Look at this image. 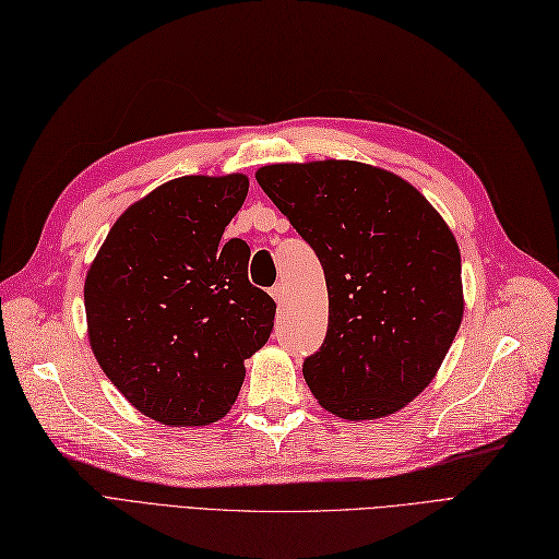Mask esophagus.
Masks as SVG:
<instances>
[{"label":"esophagus","instance_id":"esophagus-1","mask_svg":"<svg viewBox=\"0 0 559 559\" xmlns=\"http://www.w3.org/2000/svg\"><path fill=\"white\" fill-rule=\"evenodd\" d=\"M284 294H286V292H284V284H275V286L271 288V296H273L280 305L284 302Z\"/></svg>","mask_w":559,"mask_h":559}]
</instances>
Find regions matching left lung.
I'll return each instance as SVG.
<instances>
[{"label": "left lung", "instance_id": "left-lung-1", "mask_svg": "<svg viewBox=\"0 0 559 559\" xmlns=\"http://www.w3.org/2000/svg\"><path fill=\"white\" fill-rule=\"evenodd\" d=\"M257 182L314 249L329 286V331L302 362L307 386L349 420L402 409L463 321L449 226L418 189L368 164H275Z\"/></svg>", "mask_w": 559, "mask_h": 559}]
</instances>
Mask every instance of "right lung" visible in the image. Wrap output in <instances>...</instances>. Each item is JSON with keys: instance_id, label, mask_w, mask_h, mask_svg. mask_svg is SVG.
<instances>
[{"instance_id": "add662e5", "label": "right lung", "mask_w": 559, "mask_h": 559, "mask_svg": "<svg viewBox=\"0 0 559 559\" xmlns=\"http://www.w3.org/2000/svg\"><path fill=\"white\" fill-rule=\"evenodd\" d=\"M245 176H187L115 222L85 280L92 352L164 426H207L236 402L242 360L271 337L275 300L247 277L249 247L222 240Z\"/></svg>"}]
</instances>
